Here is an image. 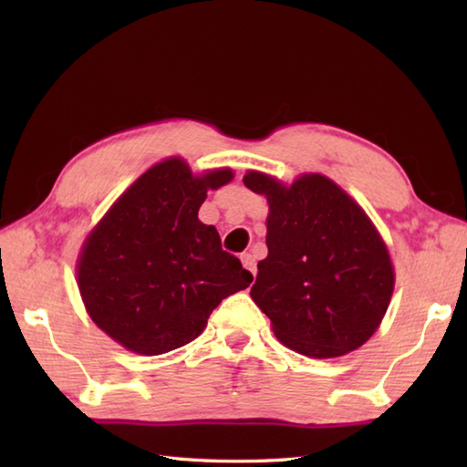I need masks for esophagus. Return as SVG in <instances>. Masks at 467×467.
<instances>
[{"label": "esophagus", "instance_id": "esophagus-1", "mask_svg": "<svg viewBox=\"0 0 467 467\" xmlns=\"http://www.w3.org/2000/svg\"><path fill=\"white\" fill-rule=\"evenodd\" d=\"M241 261H243V265H244V269L251 271L253 276H254V275H256V261H254V256H253L251 253H243Z\"/></svg>", "mask_w": 467, "mask_h": 467}]
</instances>
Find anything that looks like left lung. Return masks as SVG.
Returning <instances> with one entry per match:
<instances>
[{
    "label": "left lung",
    "instance_id": "1",
    "mask_svg": "<svg viewBox=\"0 0 467 467\" xmlns=\"http://www.w3.org/2000/svg\"><path fill=\"white\" fill-rule=\"evenodd\" d=\"M243 182L269 201L266 249L251 289L283 345L315 359L361 347L393 293V265L363 208L323 174L291 186L251 171Z\"/></svg>",
    "mask_w": 467,
    "mask_h": 467
}]
</instances>
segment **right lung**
I'll use <instances>...</instances> for the list:
<instances>
[{
    "mask_svg": "<svg viewBox=\"0 0 467 467\" xmlns=\"http://www.w3.org/2000/svg\"><path fill=\"white\" fill-rule=\"evenodd\" d=\"M221 168L194 176L182 158L146 171L84 243L78 286L92 321L128 351L162 355L196 339L228 295L253 283L221 236L198 221Z\"/></svg>",
    "mask_w": 467,
    "mask_h": 467,
    "instance_id": "1",
    "label": "right lung"
}]
</instances>
